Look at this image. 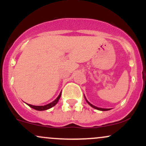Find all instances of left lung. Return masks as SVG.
<instances>
[{"label":"left lung","mask_w":146,"mask_h":146,"mask_svg":"<svg viewBox=\"0 0 146 146\" xmlns=\"http://www.w3.org/2000/svg\"><path fill=\"white\" fill-rule=\"evenodd\" d=\"M84 98H85V96H84ZM85 100H86V101L87 103H88V104H89V105L90 106L93 107V108H95V109H97V110H102V111H106V110H110V108H98V107L95 106H93V104H90V102H88V101L86 100V98H85Z\"/></svg>","instance_id":"1"}]
</instances>
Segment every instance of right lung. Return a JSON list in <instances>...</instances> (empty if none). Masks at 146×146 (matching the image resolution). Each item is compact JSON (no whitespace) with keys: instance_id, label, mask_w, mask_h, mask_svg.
<instances>
[{"instance_id":"add662e5","label":"right lung","mask_w":146,"mask_h":146,"mask_svg":"<svg viewBox=\"0 0 146 146\" xmlns=\"http://www.w3.org/2000/svg\"><path fill=\"white\" fill-rule=\"evenodd\" d=\"M61 93H62V92L60 93V95H58V98H57L56 100H54V101L52 102L51 103L48 104H46V105H44V106H33L31 104H27V105L31 107V108H33V109H35L36 110H40V111H42V110H48V109H49V108H52L53 106H54L56 105L57 103H58V101H59V99L60 98V97H61Z\"/></svg>"}]
</instances>
